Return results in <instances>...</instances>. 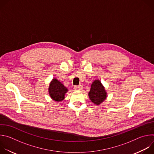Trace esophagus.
Masks as SVG:
<instances>
[{
    "label": "esophagus",
    "instance_id": "1",
    "mask_svg": "<svg viewBox=\"0 0 154 154\" xmlns=\"http://www.w3.org/2000/svg\"><path fill=\"white\" fill-rule=\"evenodd\" d=\"M82 88H83L82 85H79V86H74V89L75 90H81Z\"/></svg>",
    "mask_w": 154,
    "mask_h": 154
}]
</instances>
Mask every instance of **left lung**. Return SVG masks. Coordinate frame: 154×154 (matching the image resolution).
<instances>
[{
    "label": "left lung",
    "instance_id": "8db88e82",
    "mask_svg": "<svg viewBox=\"0 0 154 154\" xmlns=\"http://www.w3.org/2000/svg\"><path fill=\"white\" fill-rule=\"evenodd\" d=\"M88 96L91 102L97 105H99L106 99V92L100 80H96L92 83Z\"/></svg>",
    "mask_w": 154,
    "mask_h": 154
}]
</instances>
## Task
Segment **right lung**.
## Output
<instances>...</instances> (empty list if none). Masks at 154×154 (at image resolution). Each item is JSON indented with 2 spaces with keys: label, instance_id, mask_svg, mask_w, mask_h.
I'll use <instances>...</instances> for the list:
<instances>
[{
  "label": "right lung",
  "instance_id": "1",
  "mask_svg": "<svg viewBox=\"0 0 154 154\" xmlns=\"http://www.w3.org/2000/svg\"><path fill=\"white\" fill-rule=\"evenodd\" d=\"M68 90L57 79H54L49 87V93L51 97L57 102L62 101L64 99L65 94Z\"/></svg>",
  "mask_w": 154,
  "mask_h": 154
}]
</instances>
